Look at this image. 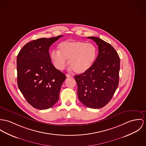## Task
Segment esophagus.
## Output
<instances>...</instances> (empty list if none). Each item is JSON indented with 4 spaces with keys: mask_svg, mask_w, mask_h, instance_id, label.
Wrapping results in <instances>:
<instances>
[{
    "mask_svg": "<svg viewBox=\"0 0 146 146\" xmlns=\"http://www.w3.org/2000/svg\"><path fill=\"white\" fill-rule=\"evenodd\" d=\"M66 76L67 77H72L71 75H70V74H66Z\"/></svg>",
    "mask_w": 146,
    "mask_h": 146,
    "instance_id": "esophagus-1",
    "label": "esophagus"
}]
</instances>
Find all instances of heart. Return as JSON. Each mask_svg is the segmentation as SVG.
<instances>
[{"instance_id":"obj_1","label":"heart","mask_w":146,"mask_h":146,"mask_svg":"<svg viewBox=\"0 0 146 146\" xmlns=\"http://www.w3.org/2000/svg\"><path fill=\"white\" fill-rule=\"evenodd\" d=\"M58 52L53 51L51 59L54 67L63 70L67 64L77 74H82L88 70L97 57V48L92 43L83 41H65L58 46Z\"/></svg>"}]
</instances>
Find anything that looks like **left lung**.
Instances as JSON below:
<instances>
[{
  "instance_id": "8db88e82",
  "label": "left lung",
  "mask_w": 146,
  "mask_h": 146,
  "mask_svg": "<svg viewBox=\"0 0 146 146\" xmlns=\"http://www.w3.org/2000/svg\"><path fill=\"white\" fill-rule=\"evenodd\" d=\"M88 38L98 45V55L88 70L74 78L79 101L88 108L97 109L108 103L118 87L120 59L110 44L98 37Z\"/></svg>"
}]
</instances>
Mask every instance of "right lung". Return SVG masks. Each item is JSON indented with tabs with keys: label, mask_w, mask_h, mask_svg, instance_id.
<instances>
[{
	"label": "right lung",
	"mask_w": 146,
	"mask_h": 146,
	"mask_svg": "<svg viewBox=\"0 0 146 146\" xmlns=\"http://www.w3.org/2000/svg\"><path fill=\"white\" fill-rule=\"evenodd\" d=\"M62 36L34 40L24 45L17 56L18 88L35 108H50L59 100L60 87L66 77L52 63L49 49Z\"/></svg>",
	"instance_id": "1"
}]
</instances>
